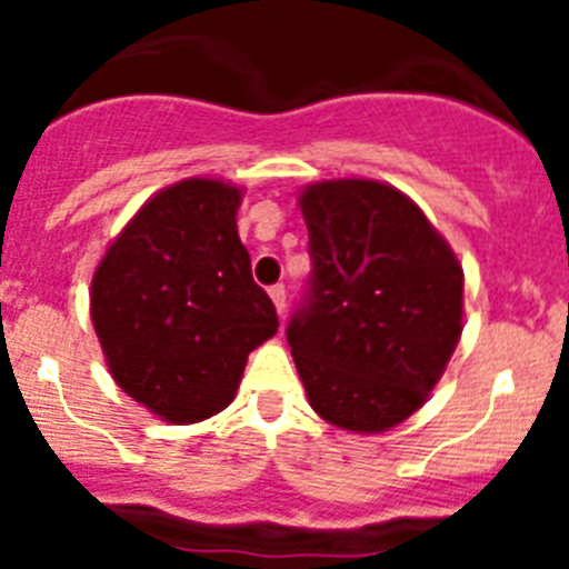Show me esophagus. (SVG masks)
Segmentation results:
<instances>
[{
    "label": "esophagus",
    "instance_id": "34e87169",
    "mask_svg": "<svg viewBox=\"0 0 569 569\" xmlns=\"http://www.w3.org/2000/svg\"><path fill=\"white\" fill-rule=\"evenodd\" d=\"M270 299H273V305H276V313L284 316V308H288V293H284V284H273V288H270Z\"/></svg>",
    "mask_w": 569,
    "mask_h": 569
}]
</instances>
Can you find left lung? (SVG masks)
<instances>
[{
    "label": "left lung",
    "mask_w": 569,
    "mask_h": 569,
    "mask_svg": "<svg viewBox=\"0 0 569 569\" xmlns=\"http://www.w3.org/2000/svg\"><path fill=\"white\" fill-rule=\"evenodd\" d=\"M299 208L313 259L288 325L299 379L325 421L385 433L425 405L459 345L461 264L393 184L313 182Z\"/></svg>",
    "instance_id": "obj_1"
}]
</instances>
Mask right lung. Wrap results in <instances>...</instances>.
I'll list each match as a JSON object with an SVG mask.
<instances>
[{"mask_svg": "<svg viewBox=\"0 0 569 569\" xmlns=\"http://www.w3.org/2000/svg\"><path fill=\"white\" fill-rule=\"evenodd\" d=\"M241 190L184 179L150 196L90 281V319L113 381L170 425L233 401L250 350L279 330L236 230Z\"/></svg>", "mask_w": 569, "mask_h": 569, "instance_id": "obj_1", "label": "right lung"}]
</instances>
